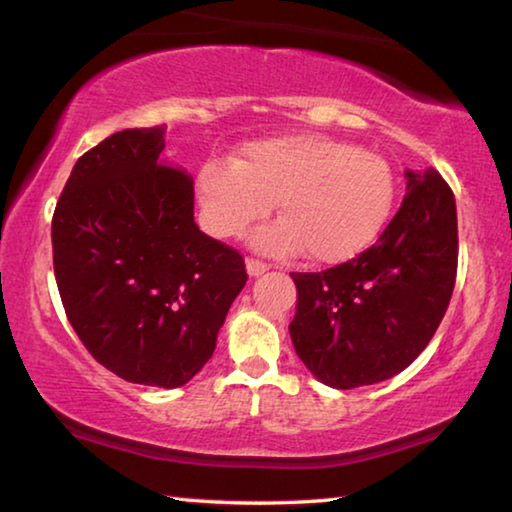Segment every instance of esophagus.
<instances>
[{
  "mask_svg": "<svg viewBox=\"0 0 512 512\" xmlns=\"http://www.w3.org/2000/svg\"><path fill=\"white\" fill-rule=\"evenodd\" d=\"M268 266L266 262H262V259H255V257H248L246 259V271H248V275L250 277H259V275H264L266 271H268Z\"/></svg>",
  "mask_w": 512,
  "mask_h": 512,
  "instance_id": "obj_1",
  "label": "esophagus"
}]
</instances>
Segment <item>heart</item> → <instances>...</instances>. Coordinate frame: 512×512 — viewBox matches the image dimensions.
Returning <instances> with one entry per match:
<instances>
[{
	"label": "heart",
	"instance_id": "heart-1",
	"mask_svg": "<svg viewBox=\"0 0 512 512\" xmlns=\"http://www.w3.org/2000/svg\"><path fill=\"white\" fill-rule=\"evenodd\" d=\"M203 225L219 239H237L271 212L280 221L253 237L268 255H296L343 264L379 237L395 203V173L379 153L327 135L264 137L241 146L230 162L198 173Z\"/></svg>",
	"mask_w": 512,
	"mask_h": 512
}]
</instances>
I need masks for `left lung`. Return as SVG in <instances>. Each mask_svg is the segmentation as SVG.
I'll list each match as a JSON object with an SVG mask.
<instances>
[{
  "label": "left lung",
  "instance_id": "1",
  "mask_svg": "<svg viewBox=\"0 0 512 512\" xmlns=\"http://www.w3.org/2000/svg\"><path fill=\"white\" fill-rule=\"evenodd\" d=\"M456 266L454 192L438 171H406L404 201L375 246L327 271L291 273L296 354L341 391L397 375L436 334Z\"/></svg>",
  "mask_w": 512,
  "mask_h": 512
}]
</instances>
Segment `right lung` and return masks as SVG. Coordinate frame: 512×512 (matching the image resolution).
Listing matches in <instances>:
<instances>
[{"mask_svg": "<svg viewBox=\"0 0 512 512\" xmlns=\"http://www.w3.org/2000/svg\"><path fill=\"white\" fill-rule=\"evenodd\" d=\"M164 131L126 128L83 153L51 244L67 320L92 357L133 384L178 388L210 361L248 273L198 230L192 178L160 162Z\"/></svg>", "mask_w": 512, "mask_h": 512, "instance_id": "obj_1", "label": "right lung"}]
</instances>
